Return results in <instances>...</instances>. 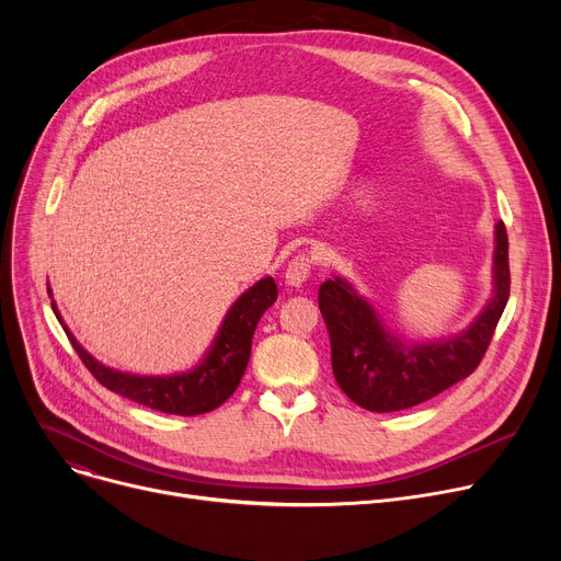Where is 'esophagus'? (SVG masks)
I'll return each instance as SVG.
<instances>
[{"mask_svg":"<svg viewBox=\"0 0 561 561\" xmlns=\"http://www.w3.org/2000/svg\"><path fill=\"white\" fill-rule=\"evenodd\" d=\"M309 275H311V256L305 254V252H300L298 256L290 259L288 268H286V273H284V279H286V286L300 288V286H305V282L309 279Z\"/></svg>","mask_w":561,"mask_h":561,"instance_id":"1","label":"esophagus"}]
</instances>
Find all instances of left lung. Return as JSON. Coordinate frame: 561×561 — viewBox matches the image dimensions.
Returning <instances> with one entry per match:
<instances>
[{
	"label": "left lung",
	"instance_id": "obj_1",
	"mask_svg": "<svg viewBox=\"0 0 561 561\" xmlns=\"http://www.w3.org/2000/svg\"><path fill=\"white\" fill-rule=\"evenodd\" d=\"M507 300L510 261L503 222L495 225L491 296L470 325L457 334L434 341L402 339L345 277L332 275L318 288L339 387L352 402L377 414L416 407L473 373Z\"/></svg>",
	"mask_w": 561,
	"mask_h": 561
}]
</instances>
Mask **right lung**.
<instances>
[{"instance_id":"1","label":"right lung","mask_w":561,"mask_h":561,"mask_svg":"<svg viewBox=\"0 0 561 561\" xmlns=\"http://www.w3.org/2000/svg\"><path fill=\"white\" fill-rule=\"evenodd\" d=\"M47 293L51 298L49 286H47ZM275 300H277L275 279L273 277L259 279L254 286L241 293L239 300L227 309L209 350L204 352V357L191 370L172 373V375H138V373L117 370L102 364L75 339V334L64 322V316L58 313V307L54 300H51V309L58 322L64 325L83 366L91 370L98 377L100 385H104L108 391L123 396L127 400H134L142 407L163 411V414L197 416L220 407L236 391V387L241 385V377L250 362L256 322L275 305Z\"/></svg>"}]
</instances>
